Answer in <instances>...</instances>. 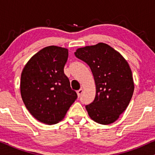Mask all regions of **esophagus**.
I'll return each instance as SVG.
<instances>
[{
    "label": "esophagus",
    "mask_w": 155,
    "mask_h": 155,
    "mask_svg": "<svg viewBox=\"0 0 155 155\" xmlns=\"http://www.w3.org/2000/svg\"><path fill=\"white\" fill-rule=\"evenodd\" d=\"M82 92H83V90H82V89H79V90H77V92H76V93H77V95L79 96V97H80L81 94H82Z\"/></svg>",
    "instance_id": "esophagus-1"
}]
</instances>
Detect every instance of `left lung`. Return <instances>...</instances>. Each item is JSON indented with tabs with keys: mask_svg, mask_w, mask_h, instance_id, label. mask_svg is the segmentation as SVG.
I'll use <instances>...</instances> for the list:
<instances>
[{
	"mask_svg": "<svg viewBox=\"0 0 155 155\" xmlns=\"http://www.w3.org/2000/svg\"><path fill=\"white\" fill-rule=\"evenodd\" d=\"M74 54L90 66L95 80V97L85 106L89 116L99 124L113 123L127 108L134 91L129 64L104 43L79 48Z\"/></svg>",
	"mask_w": 155,
	"mask_h": 155,
	"instance_id": "8db88e82",
	"label": "left lung"
}]
</instances>
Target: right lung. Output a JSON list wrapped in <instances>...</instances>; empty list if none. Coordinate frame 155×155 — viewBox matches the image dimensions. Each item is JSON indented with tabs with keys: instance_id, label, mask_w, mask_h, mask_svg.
<instances>
[{
	"instance_id": "1",
	"label": "right lung",
	"mask_w": 155,
	"mask_h": 155,
	"mask_svg": "<svg viewBox=\"0 0 155 155\" xmlns=\"http://www.w3.org/2000/svg\"><path fill=\"white\" fill-rule=\"evenodd\" d=\"M68 57L65 48L47 47L32 57L21 74L23 102L32 116L46 124L63 120L77 98L64 74Z\"/></svg>"
}]
</instances>
